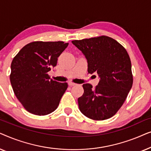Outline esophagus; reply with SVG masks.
I'll return each mask as SVG.
<instances>
[{"instance_id": "1", "label": "esophagus", "mask_w": 151, "mask_h": 151, "mask_svg": "<svg viewBox=\"0 0 151 151\" xmlns=\"http://www.w3.org/2000/svg\"><path fill=\"white\" fill-rule=\"evenodd\" d=\"M68 84H69V86H73L76 85V84L73 83V82H68Z\"/></svg>"}]
</instances>
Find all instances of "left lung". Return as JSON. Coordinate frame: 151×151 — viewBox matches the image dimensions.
I'll return each instance as SVG.
<instances>
[{"mask_svg":"<svg viewBox=\"0 0 151 151\" xmlns=\"http://www.w3.org/2000/svg\"><path fill=\"white\" fill-rule=\"evenodd\" d=\"M88 63V73L98 74L96 88L84 84V93L78 98L82 114L94 120L113 117L122 106L133 85L131 63L127 51L108 36L72 41Z\"/></svg>","mask_w":151,"mask_h":151,"instance_id":"1","label":"left lung"}]
</instances>
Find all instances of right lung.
Wrapping results in <instances>:
<instances>
[{
    "label": "right lung",
    "mask_w": 151,
    "mask_h": 151,
    "mask_svg": "<svg viewBox=\"0 0 151 151\" xmlns=\"http://www.w3.org/2000/svg\"><path fill=\"white\" fill-rule=\"evenodd\" d=\"M68 43L37 41L22 47L12 60L10 82L16 98L28 112L37 115L52 113L58 106L67 83L50 80Z\"/></svg>",
    "instance_id": "add662e5"
}]
</instances>
